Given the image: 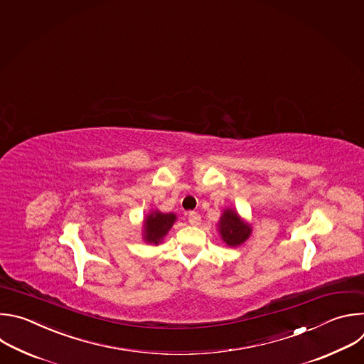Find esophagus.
Wrapping results in <instances>:
<instances>
[{"mask_svg": "<svg viewBox=\"0 0 364 364\" xmlns=\"http://www.w3.org/2000/svg\"><path fill=\"white\" fill-rule=\"evenodd\" d=\"M188 220H189L191 225H199L200 224V215L198 212H191L189 216H188Z\"/></svg>", "mask_w": 364, "mask_h": 364, "instance_id": "obj_1", "label": "esophagus"}]
</instances>
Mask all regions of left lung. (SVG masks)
<instances>
[{
  "label": "left lung",
  "mask_w": 364,
  "mask_h": 364,
  "mask_svg": "<svg viewBox=\"0 0 364 364\" xmlns=\"http://www.w3.org/2000/svg\"><path fill=\"white\" fill-rule=\"evenodd\" d=\"M218 231H220L221 238L227 245L238 247L250 238L252 228L235 209L227 208L221 215L220 223H218Z\"/></svg>",
  "instance_id": "1"
}]
</instances>
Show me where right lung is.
<instances>
[{
  "mask_svg": "<svg viewBox=\"0 0 364 364\" xmlns=\"http://www.w3.org/2000/svg\"><path fill=\"white\" fill-rule=\"evenodd\" d=\"M176 221L175 213H164L159 210H152L146 215L143 223V240L148 244L158 245L162 242L164 237L169 232Z\"/></svg>",
  "mask_w": 364,
  "mask_h": 364,
  "instance_id": "right-lung-1",
  "label": "right lung"
}]
</instances>
